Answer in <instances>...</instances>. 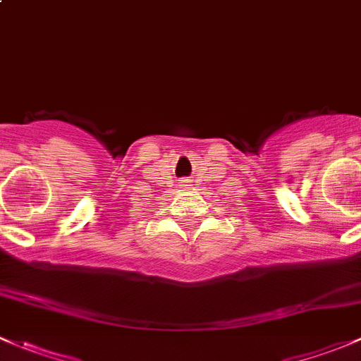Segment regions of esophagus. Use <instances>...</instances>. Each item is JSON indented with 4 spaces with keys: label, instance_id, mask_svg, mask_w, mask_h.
Instances as JSON below:
<instances>
[{
    "label": "esophagus",
    "instance_id": "obj_1",
    "mask_svg": "<svg viewBox=\"0 0 361 361\" xmlns=\"http://www.w3.org/2000/svg\"><path fill=\"white\" fill-rule=\"evenodd\" d=\"M183 183H188V180H185V181H183Z\"/></svg>",
    "mask_w": 361,
    "mask_h": 361
}]
</instances>
